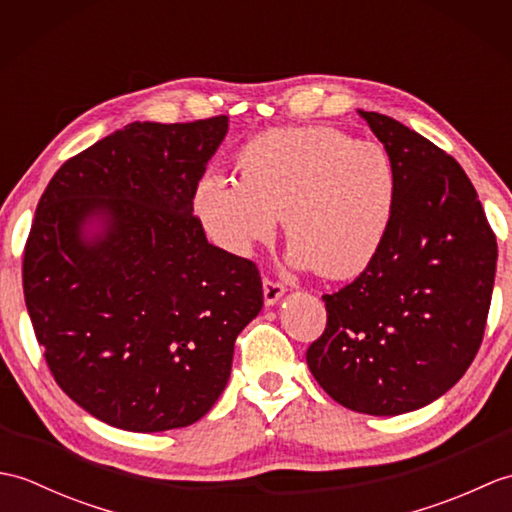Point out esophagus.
Segmentation results:
<instances>
[{"instance_id":"34e87169","label":"esophagus","mask_w":512,"mask_h":512,"mask_svg":"<svg viewBox=\"0 0 512 512\" xmlns=\"http://www.w3.org/2000/svg\"><path fill=\"white\" fill-rule=\"evenodd\" d=\"M284 292H286L284 284H279V281H275V279L264 277V301H266V306H275V303L281 297H284Z\"/></svg>"}]
</instances>
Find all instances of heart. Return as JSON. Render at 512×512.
<instances>
[{
	"label": "heart",
	"mask_w": 512,
	"mask_h": 512,
	"mask_svg": "<svg viewBox=\"0 0 512 512\" xmlns=\"http://www.w3.org/2000/svg\"><path fill=\"white\" fill-rule=\"evenodd\" d=\"M237 182L206 173L193 209L215 246L246 257L277 233L288 259L325 279H354L383 253L400 202L394 154L343 129L284 127L250 138L235 156Z\"/></svg>",
	"instance_id": "obj_1"
}]
</instances>
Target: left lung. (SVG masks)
Masks as SVG:
<instances>
[{
	"label": "left lung",
	"mask_w": 512,
	"mask_h": 512,
	"mask_svg": "<svg viewBox=\"0 0 512 512\" xmlns=\"http://www.w3.org/2000/svg\"><path fill=\"white\" fill-rule=\"evenodd\" d=\"M361 116L398 162L396 224L372 268L323 295L328 325L306 361L339 405L398 416L447 394L473 363L497 239L458 160L394 118Z\"/></svg>",
	"instance_id": "8db88e82"
}]
</instances>
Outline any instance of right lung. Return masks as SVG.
<instances>
[{
    "label": "right lung",
    "mask_w": 512,
    "mask_h": 512,
    "mask_svg": "<svg viewBox=\"0 0 512 512\" xmlns=\"http://www.w3.org/2000/svg\"><path fill=\"white\" fill-rule=\"evenodd\" d=\"M226 129V116L132 123L65 160L39 200L24 248L32 328L57 385L112 427L200 420L264 306L255 262L206 242L193 215ZM92 216L104 231L90 240Z\"/></svg>",
    "instance_id": "1"
}]
</instances>
